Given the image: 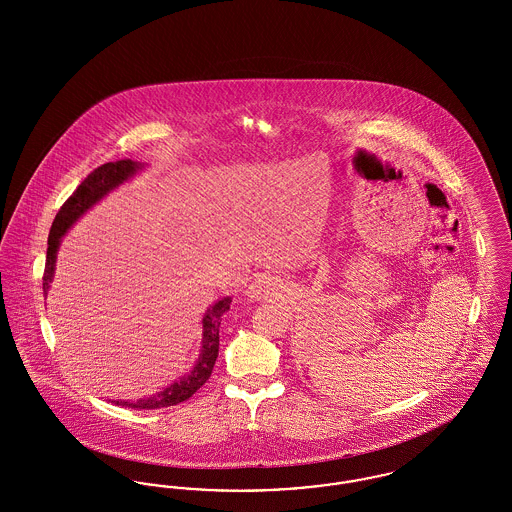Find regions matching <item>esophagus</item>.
<instances>
[{
	"instance_id": "esophagus-1",
	"label": "esophagus",
	"mask_w": 512,
	"mask_h": 512,
	"mask_svg": "<svg viewBox=\"0 0 512 512\" xmlns=\"http://www.w3.org/2000/svg\"><path fill=\"white\" fill-rule=\"evenodd\" d=\"M249 293H251V297H253V299H263V297L268 293V286L263 282V280H259V282H255V284L251 286Z\"/></svg>"
}]
</instances>
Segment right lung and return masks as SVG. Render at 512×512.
I'll return each mask as SVG.
<instances>
[{"instance_id": "add662e5", "label": "right lung", "mask_w": 512, "mask_h": 512, "mask_svg": "<svg viewBox=\"0 0 512 512\" xmlns=\"http://www.w3.org/2000/svg\"><path fill=\"white\" fill-rule=\"evenodd\" d=\"M138 169H140V165L130 159L105 163L90 172L80 182V186L74 190L73 195L61 205L59 213L55 215V220L51 224V230H49L48 257H46V270H44V278H42L44 292H48L49 282L53 278L55 255H57L59 242L65 236V232L73 226L74 220L80 219L94 203H98L103 195L115 190ZM230 303H232L230 297L220 299L219 303H215L203 317V349H201L197 365L188 376H184L180 382H174L167 390H163L149 399H142L136 403H128V401H113V403L122 405V407H132V409H163V407H172V405H178V403L190 399L195 391L209 380V376L213 372V366L219 357L220 320H222V315L230 309Z\"/></svg>"}]
</instances>
